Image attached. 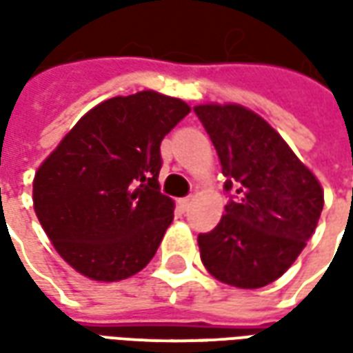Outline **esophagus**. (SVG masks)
<instances>
[{
  "label": "esophagus",
  "instance_id": "1",
  "mask_svg": "<svg viewBox=\"0 0 353 353\" xmlns=\"http://www.w3.org/2000/svg\"><path fill=\"white\" fill-rule=\"evenodd\" d=\"M179 205H181L182 211H188V207L192 205V197H184V199H179Z\"/></svg>",
  "mask_w": 353,
  "mask_h": 353
}]
</instances>
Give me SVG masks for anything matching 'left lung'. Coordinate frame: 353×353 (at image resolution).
Returning a JSON list of instances; mask_svg holds the SVG:
<instances>
[{"instance_id":"left-lung-1","label":"left lung","mask_w":353,"mask_h":353,"mask_svg":"<svg viewBox=\"0 0 353 353\" xmlns=\"http://www.w3.org/2000/svg\"><path fill=\"white\" fill-rule=\"evenodd\" d=\"M194 112L237 199L199 234L201 262L214 279L261 289L299 259L323 211V188L272 125L241 104H197Z\"/></svg>"}]
</instances>
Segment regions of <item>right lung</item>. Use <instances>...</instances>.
<instances>
[{
	"mask_svg": "<svg viewBox=\"0 0 353 353\" xmlns=\"http://www.w3.org/2000/svg\"><path fill=\"white\" fill-rule=\"evenodd\" d=\"M190 114L156 91L97 104L34 176V211L52 247L92 281H121L148 264L171 226L174 201L159 192L167 132Z\"/></svg>",
	"mask_w": 353,
	"mask_h": 353,
	"instance_id": "add662e5",
	"label": "right lung"
}]
</instances>
